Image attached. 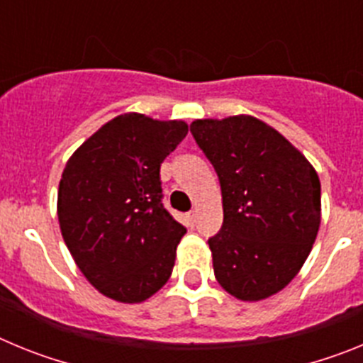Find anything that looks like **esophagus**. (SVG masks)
<instances>
[{
    "label": "esophagus",
    "instance_id": "34e87169",
    "mask_svg": "<svg viewBox=\"0 0 363 363\" xmlns=\"http://www.w3.org/2000/svg\"><path fill=\"white\" fill-rule=\"evenodd\" d=\"M196 218H198V211H196V209L191 211V213H189V220H191L192 223H194V221H196Z\"/></svg>",
    "mask_w": 363,
    "mask_h": 363
}]
</instances>
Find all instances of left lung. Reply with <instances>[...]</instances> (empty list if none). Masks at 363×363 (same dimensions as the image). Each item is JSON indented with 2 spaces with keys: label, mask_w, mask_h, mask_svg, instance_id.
Here are the masks:
<instances>
[{
  "label": "left lung",
  "mask_w": 363,
  "mask_h": 363,
  "mask_svg": "<svg viewBox=\"0 0 363 363\" xmlns=\"http://www.w3.org/2000/svg\"><path fill=\"white\" fill-rule=\"evenodd\" d=\"M191 133L220 178L223 225L209 240L218 284L242 301L280 293L303 267L320 229L314 167L251 114L194 120Z\"/></svg>",
  "instance_id": "1"
}]
</instances>
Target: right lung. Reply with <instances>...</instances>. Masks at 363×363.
Returning <instances> with one entry per match:
<instances>
[{"instance_id": "right-lung-1", "label": "right lung", "mask_w": 363, "mask_h": 363, "mask_svg": "<svg viewBox=\"0 0 363 363\" xmlns=\"http://www.w3.org/2000/svg\"><path fill=\"white\" fill-rule=\"evenodd\" d=\"M184 120L125 112L67 160L57 221L89 284L120 303H142L171 278L185 227L162 203L160 165L187 136Z\"/></svg>"}]
</instances>
